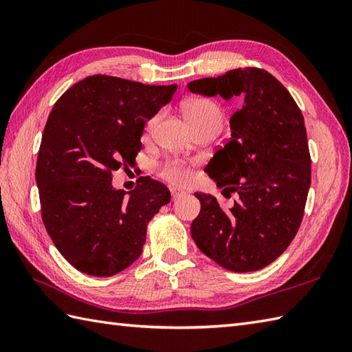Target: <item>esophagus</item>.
<instances>
[{
    "label": "esophagus",
    "instance_id": "obj_1",
    "mask_svg": "<svg viewBox=\"0 0 352 352\" xmlns=\"http://www.w3.org/2000/svg\"><path fill=\"white\" fill-rule=\"evenodd\" d=\"M170 193H172V199H177V198H180V197H183V190L182 189H177V188H172L170 189Z\"/></svg>",
    "mask_w": 352,
    "mask_h": 352
}]
</instances>
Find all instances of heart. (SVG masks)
Returning <instances> with one entry per match:
<instances>
[{
	"label": "heart",
	"instance_id": "1",
	"mask_svg": "<svg viewBox=\"0 0 352 352\" xmlns=\"http://www.w3.org/2000/svg\"><path fill=\"white\" fill-rule=\"evenodd\" d=\"M184 116L188 119L192 129H198L203 125H222L223 115L218 104L207 98H195L189 100L183 104ZM157 121V116L149 121L151 126ZM162 174L172 183L183 184L190 178L189 169L184 166V163L178 160H169L163 164Z\"/></svg>",
	"mask_w": 352,
	"mask_h": 352
}]
</instances>
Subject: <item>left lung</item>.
I'll use <instances>...</instances> for the list:
<instances>
[{
  "mask_svg": "<svg viewBox=\"0 0 352 352\" xmlns=\"http://www.w3.org/2000/svg\"><path fill=\"white\" fill-rule=\"evenodd\" d=\"M188 89L226 101L243 98L230 118V140L206 166L222 195L236 193L237 199L227 208L195 193L201 212L190 226L192 239L228 271H258L287 250L302 221L311 178L302 113L265 69L239 68L193 80Z\"/></svg>",
  "mask_w": 352,
  "mask_h": 352,
  "instance_id": "left-lung-1",
  "label": "left lung"
}]
</instances>
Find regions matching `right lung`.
<instances>
[{
	"label": "right lung",
	"mask_w": 352,
	"mask_h": 352,
	"mask_svg": "<svg viewBox=\"0 0 352 352\" xmlns=\"http://www.w3.org/2000/svg\"><path fill=\"white\" fill-rule=\"evenodd\" d=\"M177 85L149 86L92 76L52 107L36 164L42 221L62 256L80 272L110 276L142 254L146 226L170 201L166 186L140 177L136 189L111 184V172L142 149L145 124Z\"/></svg>",
	"instance_id": "right-lung-1"
}]
</instances>
